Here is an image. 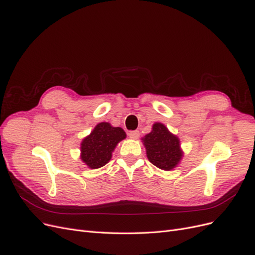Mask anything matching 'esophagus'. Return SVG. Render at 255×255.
Listing matches in <instances>:
<instances>
[{
    "label": "esophagus",
    "mask_w": 255,
    "mask_h": 255,
    "mask_svg": "<svg viewBox=\"0 0 255 255\" xmlns=\"http://www.w3.org/2000/svg\"><path fill=\"white\" fill-rule=\"evenodd\" d=\"M140 133L138 132V130H133V132H128V136L129 138H132V139H137L138 137H139Z\"/></svg>",
    "instance_id": "esophagus-1"
}]
</instances>
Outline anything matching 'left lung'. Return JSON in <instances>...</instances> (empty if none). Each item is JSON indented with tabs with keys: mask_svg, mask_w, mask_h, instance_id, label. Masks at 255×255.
Segmentation results:
<instances>
[{
	"mask_svg": "<svg viewBox=\"0 0 255 255\" xmlns=\"http://www.w3.org/2000/svg\"><path fill=\"white\" fill-rule=\"evenodd\" d=\"M141 140L146 156L154 166L169 171L180 163L183 156L180 139L169 132L163 123H154L151 132Z\"/></svg>",
	"mask_w": 255,
	"mask_h": 255,
	"instance_id": "obj_1",
	"label": "left lung"
}]
</instances>
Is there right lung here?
<instances>
[{
    "label": "right lung",
    "instance_id": "1",
    "mask_svg": "<svg viewBox=\"0 0 255 255\" xmlns=\"http://www.w3.org/2000/svg\"><path fill=\"white\" fill-rule=\"evenodd\" d=\"M126 137L121 128L112 127L109 122L99 123L81 143V159L91 169L101 168L111 160L116 145Z\"/></svg>",
    "mask_w": 255,
    "mask_h": 255
}]
</instances>
